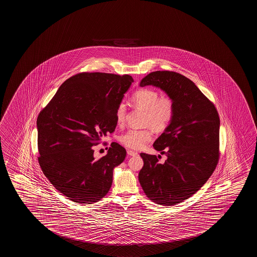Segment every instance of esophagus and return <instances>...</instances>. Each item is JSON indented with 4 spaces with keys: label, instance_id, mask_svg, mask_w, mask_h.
<instances>
[{
    "label": "esophagus",
    "instance_id": "34e87169",
    "mask_svg": "<svg viewBox=\"0 0 257 257\" xmlns=\"http://www.w3.org/2000/svg\"><path fill=\"white\" fill-rule=\"evenodd\" d=\"M127 154H128V155L129 156H135L137 155L138 153H137V152H135V151H132V150H128V151H127Z\"/></svg>",
    "mask_w": 257,
    "mask_h": 257
}]
</instances>
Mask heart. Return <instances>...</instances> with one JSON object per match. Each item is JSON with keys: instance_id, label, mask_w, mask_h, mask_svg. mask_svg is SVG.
Here are the masks:
<instances>
[{"instance_id": "b5f03b06", "label": "heart", "mask_w": 257, "mask_h": 257, "mask_svg": "<svg viewBox=\"0 0 257 257\" xmlns=\"http://www.w3.org/2000/svg\"><path fill=\"white\" fill-rule=\"evenodd\" d=\"M133 104L146 111L144 124L152 126L157 132L166 130L175 116V103L169 96L160 97L159 92L153 88H144L135 91L132 97ZM115 120L118 125H122L127 115V105L121 101L115 108ZM153 137L150 128L129 129L120 136V143L133 150H140L150 143Z\"/></svg>"}]
</instances>
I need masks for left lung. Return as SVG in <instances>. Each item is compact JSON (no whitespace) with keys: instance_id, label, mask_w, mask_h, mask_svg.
I'll use <instances>...</instances> for the list:
<instances>
[{"instance_id":"8db88e82","label":"left lung","mask_w":257,"mask_h":257,"mask_svg":"<svg viewBox=\"0 0 257 257\" xmlns=\"http://www.w3.org/2000/svg\"><path fill=\"white\" fill-rule=\"evenodd\" d=\"M160 88L175 103V116L153 147L168 157L141 153L140 184L147 197L170 206L195 194L213 173L219 159V117L214 104L192 80L180 73L157 71L140 86Z\"/></svg>"}]
</instances>
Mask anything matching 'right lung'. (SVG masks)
I'll list each match as a JSON object with an SVG mask.
<instances>
[{
    "label": "right lung",
    "mask_w": 257,
    "mask_h": 257,
    "mask_svg": "<svg viewBox=\"0 0 257 257\" xmlns=\"http://www.w3.org/2000/svg\"><path fill=\"white\" fill-rule=\"evenodd\" d=\"M132 82L127 74L80 72L65 80L38 114V163L55 189L72 202L90 204L105 196L113 170L125 159L118 143L97 160L93 146L114 132L115 108Z\"/></svg>",
    "instance_id": "add662e5"
}]
</instances>
